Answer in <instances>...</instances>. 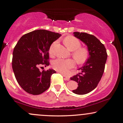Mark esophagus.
Listing matches in <instances>:
<instances>
[{"instance_id": "34e87169", "label": "esophagus", "mask_w": 123, "mask_h": 123, "mask_svg": "<svg viewBox=\"0 0 123 123\" xmlns=\"http://www.w3.org/2000/svg\"><path fill=\"white\" fill-rule=\"evenodd\" d=\"M63 77H64V78H65V80H70V78H69V77L65 76V75H64V74H63Z\"/></svg>"}]
</instances>
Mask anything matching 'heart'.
I'll list each match as a JSON object with an SVG mask.
<instances>
[{"label":"heart","instance_id":"1","mask_svg":"<svg viewBox=\"0 0 123 123\" xmlns=\"http://www.w3.org/2000/svg\"><path fill=\"white\" fill-rule=\"evenodd\" d=\"M64 43L70 51H73V57L78 64H81L85 62L88 57V52L85 49L80 48V43L79 40L73 36H68L64 40ZM49 53L53 55V46L50 48ZM53 68L56 71L67 74L70 69L75 67V63L72 59H56L52 63Z\"/></svg>","mask_w":123,"mask_h":123}]
</instances>
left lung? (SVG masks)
Segmentation results:
<instances>
[{
  "label": "left lung",
  "mask_w": 123,
  "mask_h": 123,
  "mask_svg": "<svg viewBox=\"0 0 123 123\" xmlns=\"http://www.w3.org/2000/svg\"><path fill=\"white\" fill-rule=\"evenodd\" d=\"M73 34L86 45L88 51L86 62L79 69L81 72L70 78L78 86L72 92L77 95H85L97 87L103 75L107 55L105 46L95 36L78 32H74Z\"/></svg>",
  "instance_id": "obj_1"
}]
</instances>
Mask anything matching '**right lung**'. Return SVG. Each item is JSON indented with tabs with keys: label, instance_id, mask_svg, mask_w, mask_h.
<instances>
[{
	"label": "right lung",
	"instance_id": "right-lung-1",
	"mask_svg": "<svg viewBox=\"0 0 123 123\" xmlns=\"http://www.w3.org/2000/svg\"><path fill=\"white\" fill-rule=\"evenodd\" d=\"M61 36L45 30H35L22 36L13 52L12 68L16 80L23 90L40 95L49 88L54 70L41 72L38 67L49 65V51L52 43Z\"/></svg>",
	"mask_w": 123,
	"mask_h": 123
}]
</instances>
